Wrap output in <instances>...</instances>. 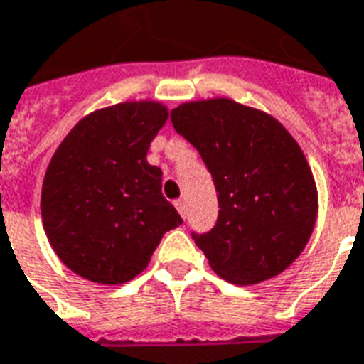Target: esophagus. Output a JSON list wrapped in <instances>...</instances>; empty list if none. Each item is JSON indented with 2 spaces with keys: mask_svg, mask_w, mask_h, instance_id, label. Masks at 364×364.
I'll return each instance as SVG.
<instances>
[{
  "mask_svg": "<svg viewBox=\"0 0 364 364\" xmlns=\"http://www.w3.org/2000/svg\"><path fill=\"white\" fill-rule=\"evenodd\" d=\"M176 208H177V212H179V215H181V218H187V202L177 200Z\"/></svg>",
  "mask_w": 364,
  "mask_h": 364,
  "instance_id": "34e87169",
  "label": "esophagus"
}]
</instances>
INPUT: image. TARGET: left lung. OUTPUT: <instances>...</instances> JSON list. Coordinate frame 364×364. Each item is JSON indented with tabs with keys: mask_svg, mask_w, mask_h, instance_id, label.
<instances>
[{
	"mask_svg": "<svg viewBox=\"0 0 364 364\" xmlns=\"http://www.w3.org/2000/svg\"><path fill=\"white\" fill-rule=\"evenodd\" d=\"M171 124L200 152L218 191V223L194 235L215 274L248 287L290 267L318 212L317 185L298 141L274 116L229 97L181 102Z\"/></svg>",
	"mask_w": 364,
	"mask_h": 364,
	"instance_id": "obj_1",
	"label": "left lung"
}]
</instances>
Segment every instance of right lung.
I'll return each mask as SVG.
<instances>
[{"mask_svg":"<svg viewBox=\"0 0 364 364\" xmlns=\"http://www.w3.org/2000/svg\"><path fill=\"white\" fill-rule=\"evenodd\" d=\"M170 118L158 101L99 108L72 127L41 185L47 240L66 267L97 284H124L146 269L164 232L183 223L146 162Z\"/></svg>","mask_w":364,"mask_h":364,"instance_id":"obj_1","label":"right lung"}]
</instances>
